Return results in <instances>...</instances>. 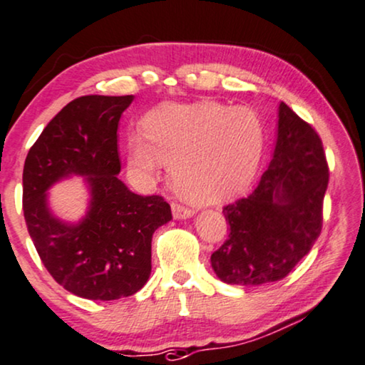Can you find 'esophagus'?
Wrapping results in <instances>:
<instances>
[{
    "label": "esophagus",
    "mask_w": 365,
    "mask_h": 365,
    "mask_svg": "<svg viewBox=\"0 0 365 365\" xmlns=\"http://www.w3.org/2000/svg\"><path fill=\"white\" fill-rule=\"evenodd\" d=\"M172 212H173V217L180 220V218L192 217V215L195 213V210L190 208V207H185V205H180L177 202H172Z\"/></svg>",
    "instance_id": "34e87169"
}]
</instances>
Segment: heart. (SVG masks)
I'll return each mask as SVG.
<instances>
[{
  "mask_svg": "<svg viewBox=\"0 0 365 365\" xmlns=\"http://www.w3.org/2000/svg\"><path fill=\"white\" fill-rule=\"evenodd\" d=\"M142 137L129 142L132 175L147 180L163 160L170 162L173 185L197 202L243 190L264 145V129L255 110L210 101L157 107L143 119Z\"/></svg>",
  "mask_w": 365,
  "mask_h": 365,
  "instance_id": "obj_1",
  "label": "heart"
}]
</instances>
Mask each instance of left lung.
<instances>
[{
  "label": "left lung",
  "mask_w": 365,
  "mask_h": 365,
  "mask_svg": "<svg viewBox=\"0 0 365 365\" xmlns=\"http://www.w3.org/2000/svg\"><path fill=\"white\" fill-rule=\"evenodd\" d=\"M327 183L319 133L281 102L268 170L250 197L223 207L230 233L212 255L218 278L240 286L286 278L319 238Z\"/></svg>",
  "instance_id": "1"
}]
</instances>
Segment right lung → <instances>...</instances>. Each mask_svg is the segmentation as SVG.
<instances>
[{
  "instance_id": "obj_1",
  "label": "right lung",
  "mask_w": 365,
  "mask_h": 365,
  "mask_svg": "<svg viewBox=\"0 0 365 365\" xmlns=\"http://www.w3.org/2000/svg\"><path fill=\"white\" fill-rule=\"evenodd\" d=\"M133 96H82L46 125L23 170L31 240L56 283L76 296L112 301L135 294L152 271V236L172 220L160 195H137L117 178V129ZM69 173L86 175L91 210L76 227L48 213L45 190Z\"/></svg>"
}]
</instances>
